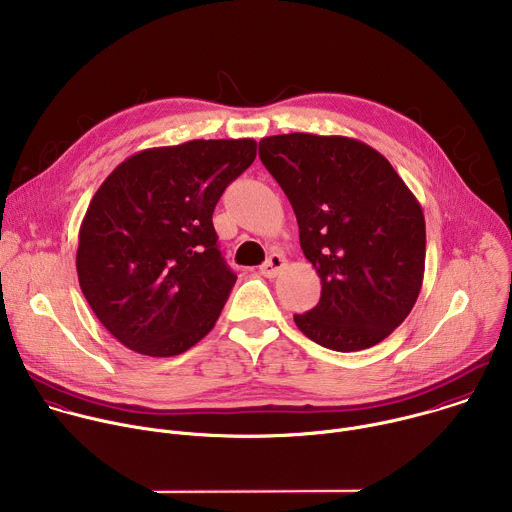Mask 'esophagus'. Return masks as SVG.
Returning a JSON list of instances; mask_svg holds the SVG:
<instances>
[{
    "label": "esophagus",
    "mask_w": 512,
    "mask_h": 512,
    "mask_svg": "<svg viewBox=\"0 0 512 512\" xmlns=\"http://www.w3.org/2000/svg\"><path fill=\"white\" fill-rule=\"evenodd\" d=\"M283 267H285V257L275 253V255H269V259L259 267V271L265 277H275Z\"/></svg>",
    "instance_id": "esophagus-1"
}]
</instances>
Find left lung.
Listing matches in <instances>:
<instances>
[{
  "mask_svg": "<svg viewBox=\"0 0 512 512\" xmlns=\"http://www.w3.org/2000/svg\"><path fill=\"white\" fill-rule=\"evenodd\" d=\"M259 158L291 202L300 245L322 281L296 326L320 346L364 350L411 312L425 271L421 204L371 145L344 135L283 133Z\"/></svg>",
  "mask_w": 512,
  "mask_h": 512,
  "instance_id": "obj_1",
  "label": "left lung"
}]
</instances>
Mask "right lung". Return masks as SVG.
Segmentation results:
<instances>
[{"instance_id": "right-lung-1", "label": "right lung", "mask_w": 512, "mask_h": 512, "mask_svg": "<svg viewBox=\"0 0 512 512\" xmlns=\"http://www.w3.org/2000/svg\"><path fill=\"white\" fill-rule=\"evenodd\" d=\"M257 156V141L192 139L121 162L79 231L77 273L99 322L145 356L202 340L237 275L218 251L212 212Z\"/></svg>"}]
</instances>
